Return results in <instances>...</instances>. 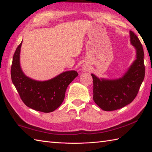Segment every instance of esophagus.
Segmentation results:
<instances>
[{"instance_id": "esophagus-1", "label": "esophagus", "mask_w": 152, "mask_h": 152, "mask_svg": "<svg viewBox=\"0 0 152 152\" xmlns=\"http://www.w3.org/2000/svg\"><path fill=\"white\" fill-rule=\"evenodd\" d=\"M88 70V66H87L86 65L83 66V67H82V70L83 71H87Z\"/></svg>"}]
</instances>
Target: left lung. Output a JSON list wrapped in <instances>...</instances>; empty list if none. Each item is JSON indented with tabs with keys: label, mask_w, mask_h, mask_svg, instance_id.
Masks as SVG:
<instances>
[{
	"label": "left lung",
	"mask_w": 152,
	"mask_h": 152,
	"mask_svg": "<svg viewBox=\"0 0 152 152\" xmlns=\"http://www.w3.org/2000/svg\"><path fill=\"white\" fill-rule=\"evenodd\" d=\"M131 44L136 50V59L121 78H99L91 74L93 81V101L104 111L124 107L133 101L145 76L144 50L138 38L129 31Z\"/></svg>",
	"instance_id": "1"
}]
</instances>
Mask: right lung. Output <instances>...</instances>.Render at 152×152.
I'll return each instance as SVG.
<instances>
[{
  "label": "right lung",
  "mask_w": 152,
  "mask_h": 152,
  "mask_svg": "<svg viewBox=\"0 0 152 152\" xmlns=\"http://www.w3.org/2000/svg\"><path fill=\"white\" fill-rule=\"evenodd\" d=\"M21 44L22 42L13 57L12 82L23 102L28 107L45 113L53 112L62 104L68 86L78 74L75 70L65 71L46 81L29 78L23 72L20 65Z\"/></svg>",
  "instance_id": "add662e5"
}]
</instances>
